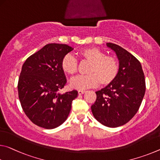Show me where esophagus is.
Returning <instances> with one entry per match:
<instances>
[{
  "label": "esophagus",
  "mask_w": 160,
  "mask_h": 160,
  "mask_svg": "<svg viewBox=\"0 0 160 160\" xmlns=\"http://www.w3.org/2000/svg\"><path fill=\"white\" fill-rule=\"evenodd\" d=\"M85 92V90H79L78 91V95H82V94H84Z\"/></svg>",
  "instance_id": "obj_1"
}]
</instances>
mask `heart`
Masks as SVG:
<instances>
[{"mask_svg":"<svg viewBox=\"0 0 160 160\" xmlns=\"http://www.w3.org/2000/svg\"><path fill=\"white\" fill-rule=\"evenodd\" d=\"M81 61L90 63L88 75L79 76L71 80V88L77 90H85L96 87L100 83L106 86L112 83L120 72V62L118 58L106 53L97 48H87L78 53ZM62 70L65 74L73 76L78 72V63L72 55H66L61 61Z\"/></svg>","mask_w":160,"mask_h":160,"instance_id":"1","label":"heart"}]
</instances>
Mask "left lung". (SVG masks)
Returning a JSON list of instances; mask_svg holds the SVG:
<instances>
[{"mask_svg": "<svg viewBox=\"0 0 160 160\" xmlns=\"http://www.w3.org/2000/svg\"><path fill=\"white\" fill-rule=\"evenodd\" d=\"M107 45L118 55L120 72L112 83L96 92L97 99L91 110L102 125L118 128L138 112L145 93V79L141 63L134 55L116 44Z\"/></svg>", "mask_w": 160, "mask_h": 160, "instance_id": "1", "label": "left lung"}]
</instances>
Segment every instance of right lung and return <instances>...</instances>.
Segmentation results:
<instances>
[{
  "mask_svg": "<svg viewBox=\"0 0 160 160\" xmlns=\"http://www.w3.org/2000/svg\"><path fill=\"white\" fill-rule=\"evenodd\" d=\"M73 48L50 43L30 55L22 66L18 83V97L26 116L35 125L54 129L64 122L78 91L58 93L67 83L62 59Z\"/></svg>",
  "mask_w": 160,
  "mask_h": 160,
  "instance_id": "obj_1",
  "label": "right lung"
}]
</instances>
